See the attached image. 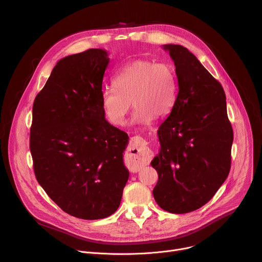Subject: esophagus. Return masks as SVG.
<instances>
[{"label": "esophagus", "instance_id": "34e87169", "mask_svg": "<svg viewBox=\"0 0 262 262\" xmlns=\"http://www.w3.org/2000/svg\"><path fill=\"white\" fill-rule=\"evenodd\" d=\"M150 152H148L146 147V141L139 136L132 137L129 140L128 159L130 162L137 165H143L149 163L151 160Z\"/></svg>", "mask_w": 262, "mask_h": 262}]
</instances>
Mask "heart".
Wrapping results in <instances>:
<instances>
[{
    "label": "heart",
    "mask_w": 262,
    "mask_h": 262,
    "mask_svg": "<svg viewBox=\"0 0 262 262\" xmlns=\"http://www.w3.org/2000/svg\"><path fill=\"white\" fill-rule=\"evenodd\" d=\"M114 87L100 92V105L107 120L122 125L130 105L136 107L133 124L149 125L155 118L171 114L178 95L173 67L164 62L135 60L123 66L113 78Z\"/></svg>",
    "instance_id": "1"
}]
</instances>
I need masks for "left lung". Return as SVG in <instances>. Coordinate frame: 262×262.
<instances>
[{
	"mask_svg": "<svg viewBox=\"0 0 262 262\" xmlns=\"http://www.w3.org/2000/svg\"><path fill=\"white\" fill-rule=\"evenodd\" d=\"M178 81L176 104L158 130L159 174L152 191L161 208L186 213L206 204L226 180L233 130L222 85L188 49L165 45Z\"/></svg>",
	"mask_w": 262,
	"mask_h": 262,
	"instance_id": "8db88e82",
	"label": "left lung"
}]
</instances>
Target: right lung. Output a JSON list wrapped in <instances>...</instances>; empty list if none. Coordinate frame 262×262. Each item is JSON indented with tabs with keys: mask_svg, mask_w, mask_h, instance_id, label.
I'll use <instances>...</instances> for the list:
<instances>
[{
	"mask_svg": "<svg viewBox=\"0 0 262 262\" xmlns=\"http://www.w3.org/2000/svg\"><path fill=\"white\" fill-rule=\"evenodd\" d=\"M108 62L101 49L61 59L33 104L37 181L62 210L83 220L113 214L129 176L123 163L128 136L105 120L100 105Z\"/></svg>",
	"mask_w": 262,
	"mask_h": 262,
	"instance_id": "1",
	"label": "right lung"
}]
</instances>
